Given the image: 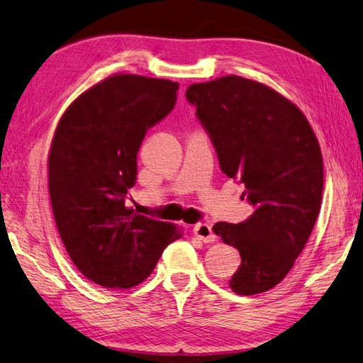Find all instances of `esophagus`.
I'll return each instance as SVG.
<instances>
[{"label": "esophagus", "mask_w": 363, "mask_h": 363, "mask_svg": "<svg viewBox=\"0 0 363 363\" xmlns=\"http://www.w3.org/2000/svg\"><path fill=\"white\" fill-rule=\"evenodd\" d=\"M194 235L205 243H211L216 240V235L213 233L211 227L205 223H200L194 227Z\"/></svg>", "instance_id": "34e87169"}]
</instances>
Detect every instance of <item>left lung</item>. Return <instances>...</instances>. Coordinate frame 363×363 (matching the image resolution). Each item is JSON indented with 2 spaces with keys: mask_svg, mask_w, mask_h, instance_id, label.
<instances>
[{
  "mask_svg": "<svg viewBox=\"0 0 363 363\" xmlns=\"http://www.w3.org/2000/svg\"><path fill=\"white\" fill-rule=\"evenodd\" d=\"M186 97L216 149L225 176L245 186L253 214L213 230L237 248V294L274 288L304 250L320 211L323 162L315 133L291 101L253 79L227 75L190 84Z\"/></svg>",
  "mask_w": 363,
  "mask_h": 363,
  "instance_id": "1",
  "label": "left lung"
}]
</instances>
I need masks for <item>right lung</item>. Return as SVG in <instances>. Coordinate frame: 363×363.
Returning <instances> with one entry per match:
<instances>
[{"label": "right lung", "instance_id": "right-lung-1", "mask_svg": "<svg viewBox=\"0 0 363 363\" xmlns=\"http://www.w3.org/2000/svg\"><path fill=\"white\" fill-rule=\"evenodd\" d=\"M177 89L171 79L115 73L77 97L54 133L48 157L54 219L73 264L101 286L139 285L182 237L174 224L125 206L140 143L173 110Z\"/></svg>", "mask_w": 363, "mask_h": 363}]
</instances>
